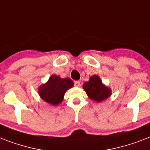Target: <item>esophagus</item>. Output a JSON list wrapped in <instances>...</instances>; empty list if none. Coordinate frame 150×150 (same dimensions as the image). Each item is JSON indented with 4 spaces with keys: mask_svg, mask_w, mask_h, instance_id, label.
Segmentation results:
<instances>
[{
    "mask_svg": "<svg viewBox=\"0 0 150 150\" xmlns=\"http://www.w3.org/2000/svg\"><path fill=\"white\" fill-rule=\"evenodd\" d=\"M74 85H75V86L76 87L80 86V82L79 81H75V82H74Z\"/></svg>",
    "mask_w": 150,
    "mask_h": 150,
    "instance_id": "esophagus-1",
    "label": "esophagus"
}]
</instances>
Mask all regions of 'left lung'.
<instances>
[{"mask_svg":"<svg viewBox=\"0 0 150 150\" xmlns=\"http://www.w3.org/2000/svg\"><path fill=\"white\" fill-rule=\"evenodd\" d=\"M83 88L89 98L96 102H101L110 96V89L103 85L100 79L96 75L92 76L89 82H85Z\"/></svg>","mask_w":150,"mask_h":150,"instance_id":"left-lung-1","label":"left lung"}]
</instances>
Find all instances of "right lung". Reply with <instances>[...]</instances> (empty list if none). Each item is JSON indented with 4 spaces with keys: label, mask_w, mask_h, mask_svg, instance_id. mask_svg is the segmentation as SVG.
I'll return each instance as SVG.
<instances>
[{
    "label": "right lung",
    "mask_w": 150,
    "mask_h": 150,
    "mask_svg": "<svg viewBox=\"0 0 150 150\" xmlns=\"http://www.w3.org/2000/svg\"><path fill=\"white\" fill-rule=\"evenodd\" d=\"M73 86V82L70 79H61L54 75L49 79L46 84L39 89V94L44 101L52 105H57L63 100L64 95L67 89Z\"/></svg>",
    "instance_id": "add662e5"
}]
</instances>
